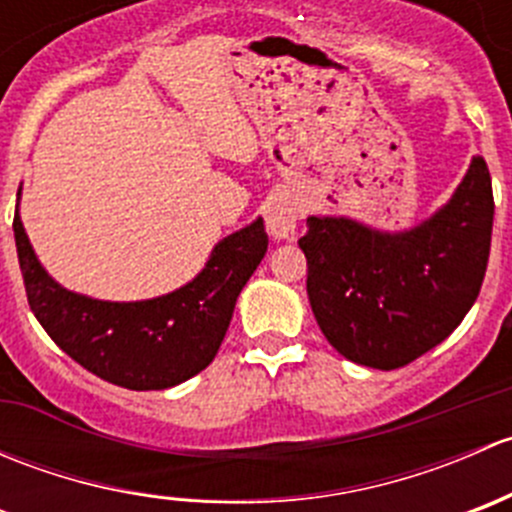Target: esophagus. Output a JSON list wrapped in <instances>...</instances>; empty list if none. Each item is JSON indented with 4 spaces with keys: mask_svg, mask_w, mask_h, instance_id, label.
<instances>
[{
    "mask_svg": "<svg viewBox=\"0 0 512 512\" xmlns=\"http://www.w3.org/2000/svg\"><path fill=\"white\" fill-rule=\"evenodd\" d=\"M299 213L302 210H299L297 200L289 198V195H280V198L272 200L265 215V225L272 240H289L294 235V227L299 223Z\"/></svg>",
    "mask_w": 512,
    "mask_h": 512,
    "instance_id": "obj_1",
    "label": "esophagus"
}]
</instances>
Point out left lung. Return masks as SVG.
<instances>
[{
    "label": "left lung",
    "instance_id": "obj_1",
    "mask_svg": "<svg viewBox=\"0 0 512 512\" xmlns=\"http://www.w3.org/2000/svg\"><path fill=\"white\" fill-rule=\"evenodd\" d=\"M493 213L488 165L473 158L451 198L404 230L312 215L299 247L309 304L327 342L344 359L381 371L441 344L483 285Z\"/></svg>",
    "mask_w": 512,
    "mask_h": 512
}]
</instances>
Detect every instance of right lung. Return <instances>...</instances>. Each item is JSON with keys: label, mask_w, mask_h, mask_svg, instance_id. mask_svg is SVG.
Segmentation results:
<instances>
[{"label": "right lung", "mask_w": 512, "mask_h": 512, "mask_svg": "<svg viewBox=\"0 0 512 512\" xmlns=\"http://www.w3.org/2000/svg\"><path fill=\"white\" fill-rule=\"evenodd\" d=\"M22 185L14 242L29 307L56 347L103 381L133 391H163L200 374L218 354L242 287L267 252L262 218L223 237L203 270L168 294L111 302L71 292L46 272L24 230Z\"/></svg>", "instance_id": "add662e5"}]
</instances>
